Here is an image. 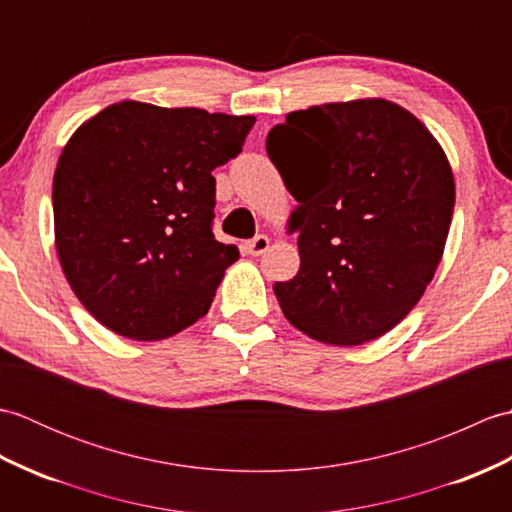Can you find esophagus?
Here are the masks:
<instances>
[{"label": "esophagus", "mask_w": 512, "mask_h": 512, "mask_svg": "<svg viewBox=\"0 0 512 512\" xmlns=\"http://www.w3.org/2000/svg\"><path fill=\"white\" fill-rule=\"evenodd\" d=\"M268 244H270V239H268L266 235H257V237L250 239V242H246V244H244V248H246V253H248V255L259 257L262 253H266V250H268Z\"/></svg>", "instance_id": "obj_1"}]
</instances>
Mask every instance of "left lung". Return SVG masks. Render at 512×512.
<instances>
[{"mask_svg":"<svg viewBox=\"0 0 512 512\" xmlns=\"http://www.w3.org/2000/svg\"><path fill=\"white\" fill-rule=\"evenodd\" d=\"M266 149L299 202V273L273 288L286 319L341 347L396 328L447 244L455 180L438 140L398 103L356 99L290 112Z\"/></svg>","mask_w":512,"mask_h":512,"instance_id":"1","label":"left lung"}]
</instances>
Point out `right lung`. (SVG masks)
Instances as JSON below:
<instances>
[{
	"instance_id": "obj_1",
	"label": "right lung",
	"mask_w": 512,
	"mask_h": 512,
	"mask_svg": "<svg viewBox=\"0 0 512 512\" xmlns=\"http://www.w3.org/2000/svg\"><path fill=\"white\" fill-rule=\"evenodd\" d=\"M255 116L121 101L65 143L52 182L63 275L92 317L134 341H160L211 308L233 244L211 233L215 178Z\"/></svg>"
}]
</instances>
